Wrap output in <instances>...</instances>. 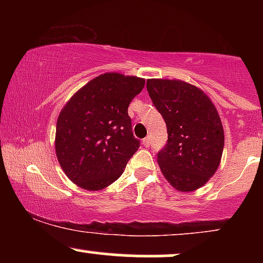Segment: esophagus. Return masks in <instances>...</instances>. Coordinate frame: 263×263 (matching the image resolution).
Instances as JSON below:
<instances>
[{"mask_svg": "<svg viewBox=\"0 0 263 263\" xmlns=\"http://www.w3.org/2000/svg\"><path fill=\"white\" fill-rule=\"evenodd\" d=\"M149 144H151V137H149V136H147V137L143 140V146L144 147H149Z\"/></svg>", "mask_w": 263, "mask_h": 263, "instance_id": "obj_1", "label": "esophagus"}]
</instances>
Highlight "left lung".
<instances>
[{"mask_svg": "<svg viewBox=\"0 0 263 263\" xmlns=\"http://www.w3.org/2000/svg\"><path fill=\"white\" fill-rule=\"evenodd\" d=\"M147 90L167 125V144L157 157L162 174L179 192L201 188L218 171L224 149L215 105L203 90L183 80L148 79Z\"/></svg>", "mask_w": 263, "mask_h": 263, "instance_id": "8db88e82", "label": "left lung"}]
</instances>
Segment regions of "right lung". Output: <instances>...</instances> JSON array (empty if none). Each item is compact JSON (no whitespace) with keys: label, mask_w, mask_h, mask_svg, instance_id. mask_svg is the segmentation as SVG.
<instances>
[{"label":"right lung","mask_w":263,"mask_h":263,"mask_svg":"<svg viewBox=\"0 0 263 263\" xmlns=\"http://www.w3.org/2000/svg\"><path fill=\"white\" fill-rule=\"evenodd\" d=\"M143 78L105 73L69 99L57 121L55 153L66 177L85 190H101L123 173L140 147L128 105Z\"/></svg>","instance_id":"obj_1"}]
</instances>
